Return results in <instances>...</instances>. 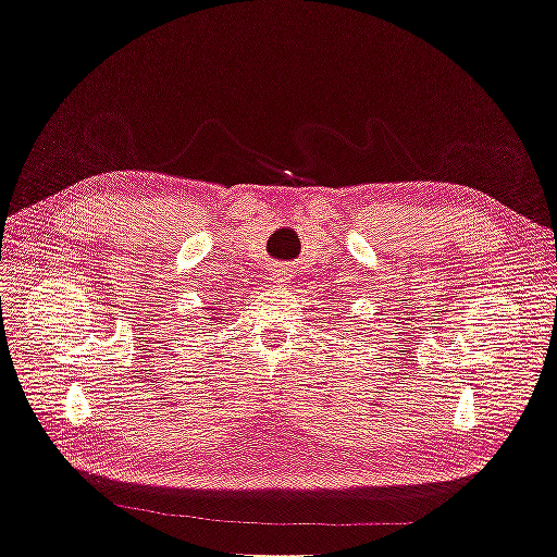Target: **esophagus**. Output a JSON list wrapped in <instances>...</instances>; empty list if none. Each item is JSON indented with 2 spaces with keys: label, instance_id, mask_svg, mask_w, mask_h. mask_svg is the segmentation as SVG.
<instances>
[{
  "label": "esophagus",
  "instance_id": "obj_1",
  "mask_svg": "<svg viewBox=\"0 0 557 557\" xmlns=\"http://www.w3.org/2000/svg\"><path fill=\"white\" fill-rule=\"evenodd\" d=\"M269 278H272V283H278V285H285L290 281V269L288 267H274L272 274H269Z\"/></svg>",
  "mask_w": 557,
  "mask_h": 557
}]
</instances>
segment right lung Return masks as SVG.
I'll return each instance as SVG.
<instances>
[{
	"mask_svg": "<svg viewBox=\"0 0 557 557\" xmlns=\"http://www.w3.org/2000/svg\"><path fill=\"white\" fill-rule=\"evenodd\" d=\"M218 323H221V318H218Z\"/></svg>",
	"mask_w": 557,
	"mask_h": 557,
	"instance_id": "1",
	"label": "right lung"
}]
</instances>
